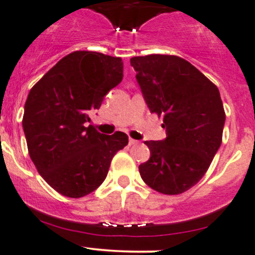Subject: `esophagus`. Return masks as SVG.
Returning a JSON list of instances; mask_svg holds the SVG:
<instances>
[{"label":"esophagus","instance_id":"obj_1","mask_svg":"<svg viewBox=\"0 0 255 255\" xmlns=\"http://www.w3.org/2000/svg\"><path fill=\"white\" fill-rule=\"evenodd\" d=\"M137 143H138V140L132 139V138H129V140H128V144H129V145H135Z\"/></svg>","mask_w":255,"mask_h":255}]
</instances>
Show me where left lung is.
Wrapping results in <instances>:
<instances>
[{"mask_svg":"<svg viewBox=\"0 0 255 255\" xmlns=\"http://www.w3.org/2000/svg\"><path fill=\"white\" fill-rule=\"evenodd\" d=\"M145 103L163 117V140H145L150 158L139 165L145 184L163 194H180L202 179L223 135L221 95L201 71L178 56L133 57Z\"/></svg>","mask_w":255,"mask_h":255,"instance_id":"1","label":"left lung"}]
</instances>
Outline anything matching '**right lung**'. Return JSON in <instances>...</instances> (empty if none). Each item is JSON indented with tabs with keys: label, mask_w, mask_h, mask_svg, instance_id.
I'll list each match as a JSON object with an SVG mask.
<instances>
[{
	"label": "right lung",
	"mask_w": 255,
	"mask_h": 255,
	"mask_svg": "<svg viewBox=\"0 0 255 255\" xmlns=\"http://www.w3.org/2000/svg\"><path fill=\"white\" fill-rule=\"evenodd\" d=\"M120 57L76 51L57 62L33 87L22 120L29 157L44 180L62 196L81 198L107 177L112 158L128 135H106L88 126L91 111L120 85Z\"/></svg>",
	"instance_id": "obj_1"
}]
</instances>
